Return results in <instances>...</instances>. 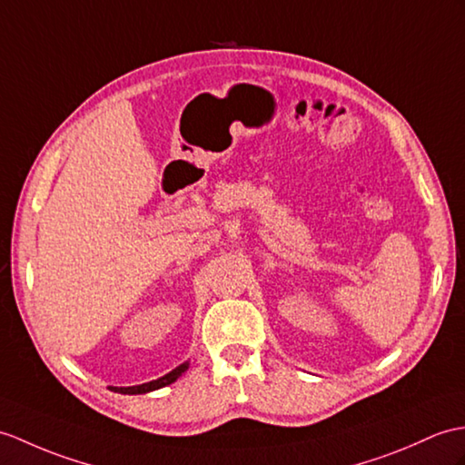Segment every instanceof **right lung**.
I'll use <instances>...</instances> for the list:
<instances>
[{"label": "right lung", "mask_w": 465, "mask_h": 465, "mask_svg": "<svg viewBox=\"0 0 465 465\" xmlns=\"http://www.w3.org/2000/svg\"><path fill=\"white\" fill-rule=\"evenodd\" d=\"M186 371H188V362H183V364L176 366V369L172 371V372L162 376V379H158V381L146 382V384H138V386L118 388V391L114 388V392H123V394H146V392H153V391H158V388H162V386H168V384H172L174 381H178L180 376H182V372H186Z\"/></svg>", "instance_id": "1"}]
</instances>
